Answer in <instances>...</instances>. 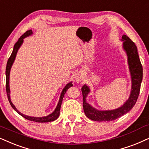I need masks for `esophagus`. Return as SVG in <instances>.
I'll use <instances>...</instances> for the list:
<instances>
[{"mask_svg":"<svg viewBox=\"0 0 149 149\" xmlns=\"http://www.w3.org/2000/svg\"><path fill=\"white\" fill-rule=\"evenodd\" d=\"M74 79H75V81H76L79 82L84 79V77H83V75L81 74L80 72H77L74 75Z\"/></svg>","mask_w":149,"mask_h":149,"instance_id":"34e87169","label":"esophagus"}]
</instances>
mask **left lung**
Masks as SVG:
<instances>
[{
    "instance_id": "1",
    "label": "left lung",
    "mask_w": 149,
    "mask_h": 149,
    "mask_svg": "<svg viewBox=\"0 0 149 149\" xmlns=\"http://www.w3.org/2000/svg\"><path fill=\"white\" fill-rule=\"evenodd\" d=\"M124 41L123 46L128 56V63L132 79V90L129 100L118 109L111 111H98L90 106L86 102V96L90 89L84 85L81 88L83 93V107L85 114L88 118L94 121H112L129 112L134 107L140 94L141 83L142 80L143 69L139 58L137 46L134 42L126 35L122 36Z\"/></svg>"
}]
</instances>
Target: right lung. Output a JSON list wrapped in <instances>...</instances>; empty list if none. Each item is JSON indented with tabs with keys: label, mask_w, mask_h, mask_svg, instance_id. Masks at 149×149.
I'll return each instance as SVG.
<instances>
[{
	"label": "right lung",
	"mask_w": 149,
	"mask_h": 149,
	"mask_svg": "<svg viewBox=\"0 0 149 149\" xmlns=\"http://www.w3.org/2000/svg\"><path fill=\"white\" fill-rule=\"evenodd\" d=\"M32 34V30H29L26 31V32L24 33V34L22 35V36L19 38V40L17 41L16 43L15 44L14 47H13V50L12 53L10 56V57L9 58L8 61H7V66H6V71H5V74H6V92H7V98H8L9 102L10 103V105L11 107H13V109L15 110L16 112H18L20 116H22V117H24V118L29 120L31 121H34V122H37V123H49V122H51V121H54L56 119L59 117V111H60V108H61V103H62V100L63 98V96L65 94V92L68 90V89L69 88H70L71 86H72V83H69L68 84H67L66 86H65V88H63L62 92L61 94V96L60 98H59V103H58V105L56 107V109H55V111H53V113H51V114L47 116H44V117H41V118H36V117H31V116H25L22 113H21L20 111H18L17 110L16 108L14 105H13V103H11V99H10V96H9V93H10V90H9V72H10V69L11 65H12L13 61H14V59L15 58V55H16L17 52H18L19 48L21 46V44L23 42V38H24L25 37L30 36V35Z\"/></svg>",
	"instance_id": "1"
}]
</instances>
